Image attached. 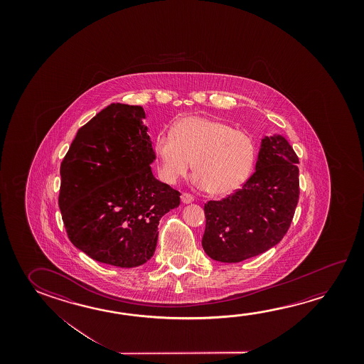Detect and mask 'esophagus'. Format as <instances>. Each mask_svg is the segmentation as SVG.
<instances>
[{"label":"esophagus","mask_w":364,"mask_h":364,"mask_svg":"<svg viewBox=\"0 0 364 364\" xmlns=\"http://www.w3.org/2000/svg\"><path fill=\"white\" fill-rule=\"evenodd\" d=\"M193 200H194V197L191 196V193H183L181 194V202L185 203V204L191 203Z\"/></svg>","instance_id":"esophagus-1"}]
</instances>
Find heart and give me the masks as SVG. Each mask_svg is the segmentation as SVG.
<instances>
[{
  "instance_id": "b5f03b06",
  "label": "heart",
  "mask_w": 364,
  "mask_h": 364,
  "mask_svg": "<svg viewBox=\"0 0 364 364\" xmlns=\"http://www.w3.org/2000/svg\"><path fill=\"white\" fill-rule=\"evenodd\" d=\"M159 173L173 184L189 173L194 161L198 183L212 196L239 189L251 173L257 146L247 132L220 120L186 117L170 134L160 133L154 144Z\"/></svg>"
}]
</instances>
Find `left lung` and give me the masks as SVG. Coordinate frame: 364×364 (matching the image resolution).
<instances>
[{"label": "left lung", "instance_id": "8db88e82", "mask_svg": "<svg viewBox=\"0 0 364 364\" xmlns=\"http://www.w3.org/2000/svg\"><path fill=\"white\" fill-rule=\"evenodd\" d=\"M298 157L282 136L265 137L255 173L241 189L204 204L202 246L213 260L239 262L284 237L299 198Z\"/></svg>", "mask_w": 364, "mask_h": 364}]
</instances>
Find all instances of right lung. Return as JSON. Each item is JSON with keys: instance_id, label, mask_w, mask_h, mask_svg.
Wrapping results in <instances>:
<instances>
[{"instance_id": "1", "label": "right lung", "mask_w": 364, "mask_h": 364, "mask_svg": "<svg viewBox=\"0 0 364 364\" xmlns=\"http://www.w3.org/2000/svg\"><path fill=\"white\" fill-rule=\"evenodd\" d=\"M144 107L110 104L78 129L60 164L68 239L96 262L139 267L155 252L157 226L180 193L156 179Z\"/></svg>"}]
</instances>
